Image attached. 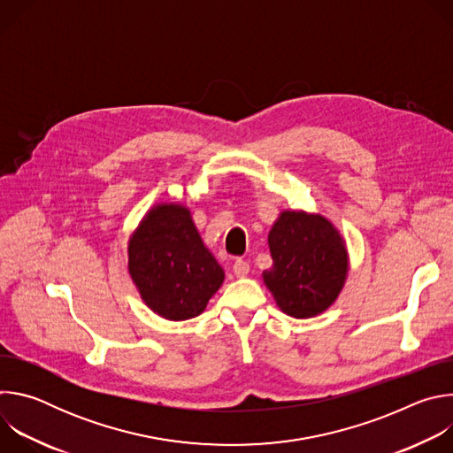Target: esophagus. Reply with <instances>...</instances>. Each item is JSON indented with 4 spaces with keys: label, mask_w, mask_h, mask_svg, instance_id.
<instances>
[{
    "label": "esophagus",
    "mask_w": 453,
    "mask_h": 453,
    "mask_svg": "<svg viewBox=\"0 0 453 453\" xmlns=\"http://www.w3.org/2000/svg\"><path fill=\"white\" fill-rule=\"evenodd\" d=\"M233 271H234L236 278H245L249 274V264L245 260H236L233 265Z\"/></svg>",
    "instance_id": "34e87169"
}]
</instances>
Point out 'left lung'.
I'll return each instance as SVG.
<instances>
[{
    "label": "left lung",
    "instance_id": "obj_1",
    "mask_svg": "<svg viewBox=\"0 0 453 453\" xmlns=\"http://www.w3.org/2000/svg\"><path fill=\"white\" fill-rule=\"evenodd\" d=\"M273 267L264 281L290 317L308 319L337 299L348 274L339 231L320 215L283 211L269 233Z\"/></svg>",
    "mask_w": 453,
    "mask_h": 453
}]
</instances>
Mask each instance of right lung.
I'll use <instances>...</instances> for the list:
<instances>
[{"instance_id": "right-lung-1", "label": "right lung", "mask_w": 453, "mask_h": 453, "mask_svg": "<svg viewBox=\"0 0 453 453\" xmlns=\"http://www.w3.org/2000/svg\"><path fill=\"white\" fill-rule=\"evenodd\" d=\"M128 273L157 315L186 320L204 311L224 281L186 208L159 204L128 240Z\"/></svg>"}]
</instances>
